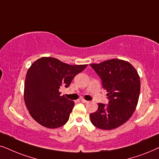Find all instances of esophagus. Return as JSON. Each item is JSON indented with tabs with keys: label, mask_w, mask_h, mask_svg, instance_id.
<instances>
[{
	"label": "esophagus",
	"mask_w": 159,
	"mask_h": 159,
	"mask_svg": "<svg viewBox=\"0 0 159 159\" xmlns=\"http://www.w3.org/2000/svg\"><path fill=\"white\" fill-rule=\"evenodd\" d=\"M81 101L83 103H88V102H89V101L85 100V99H81Z\"/></svg>",
	"instance_id": "1"
}]
</instances>
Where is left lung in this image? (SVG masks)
<instances>
[{
	"mask_svg": "<svg viewBox=\"0 0 159 159\" xmlns=\"http://www.w3.org/2000/svg\"><path fill=\"white\" fill-rule=\"evenodd\" d=\"M107 90L108 104H98L90 114L92 124L100 129L111 130L131 118L138 102L140 79L137 71L126 61L113 59L99 64H91Z\"/></svg>",
	"mask_w": 159,
	"mask_h": 159,
	"instance_id": "8db88e82",
	"label": "left lung"
}]
</instances>
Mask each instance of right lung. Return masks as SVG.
<instances>
[{"label":"right lung","mask_w":159,"mask_h":159,"mask_svg":"<svg viewBox=\"0 0 159 159\" xmlns=\"http://www.w3.org/2000/svg\"><path fill=\"white\" fill-rule=\"evenodd\" d=\"M87 65H70L53 57H42L27 70L24 99L29 113L46 128L60 127L67 122L73 101L61 96L60 89L67 88L73 78Z\"/></svg>","instance_id":"1"}]
</instances>
